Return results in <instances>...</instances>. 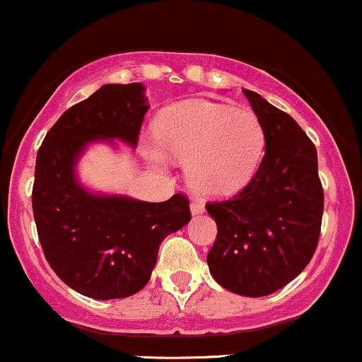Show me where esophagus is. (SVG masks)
<instances>
[{
	"label": "esophagus",
	"mask_w": 362,
	"mask_h": 362,
	"mask_svg": "<svg viewBox=\"0 0 362 362\" xmlns=\"http://www.w3.org/2000/svg\"><path fill=\"white\" fill-rule=\"evenodd\" d=\"M191 211H192V215L203 214L204 203L202 202V199H192V202H191Z\"/></svg>",
	"instance_id": "34e87169"
}]
</instances>
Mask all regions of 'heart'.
Returning <instances> with one entry per match:
<instances>
[{
    "mask_svg": "<svg viewBox=\"0 0 362 362\" xmlns=\"http://www.w3.org/2000/svg\"><path fill=\"white\" fill-rule=\"evenodd\" d=\"M160 147L189 164V182L204 196H228L254 177L266 147L261 120L252 112L206 101L164 112L156 126ZM160 159L158 152H151Z\"/></svg>",
    "mask_w": 362,
    "mask_h": 362,
    "instance_id": "obj_1",
    "label": "heart"
}]
</instances>
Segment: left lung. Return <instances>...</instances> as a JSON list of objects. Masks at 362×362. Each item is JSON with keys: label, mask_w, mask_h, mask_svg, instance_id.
Segmentation results:
<instances>
[{"label": "left lung", "mask_w": 362, "mask_h": 362, "mask_svg": "<svg viewBox=\"0 0 362 362\" xmlns=\"http://www.w3.org/2000/svg\"><path fill=\"white\" fill-rule=\"evenodd\" d=\"M243 94L264 127V158L238 194L206 203L217 224L206 261L224 289L259 298L287 286L315 254L324 189L317 148L299 124L257 93Z\"/></svg>", "instance_id": "obj_1"}]
</instances>
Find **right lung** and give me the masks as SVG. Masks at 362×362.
Here are the masks:
<instances>
[{
  "label": "right lung",
  "mask_w": 362,
  "mask_h": 362,
  "mask_svg": "<svg viewBox=\"0 0 362 362\" xmlns=\"http://www.w3.org/2000/svg\"><path fill=\"white\" fill-rule=\"evenodd\" d=\"M147 110L144 86L107 83L59 117L36 156L31 199L43 254L56 275L87 298H127L144 289L160 242L191 221L180 192L163 203L103 198L75 180L73 164L89 141L136 145Z\"/></svg>",
  "instance_id": "add662e5"
}]
</instances>
